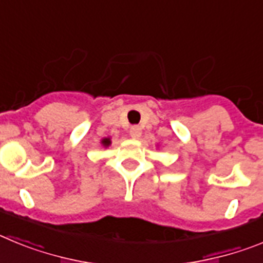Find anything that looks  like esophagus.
<instances>
[{
	"mask_svg": "<svg viewBox=\"0 0 263 263\" xmlns=\"http://www.w3.org/2000/svg\"><path fill=\"white\" fill-rule=\"evenodd\" d=\"M129 134L132 138L137 139L141 137V134H142V129H141V126H137V125L136 126H132L129 130Z\"/></svg>",
	"mask_w": 263,
	"mask_h": 263,
	"instance_id": "obj_1",
	"label": "esophagus"
}]
</instances>
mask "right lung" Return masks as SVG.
I'll return each instance as SVG.
<instances>
[{
	"label": "right lung",
	"mask_w": 263,
	"mask_h": 263,
	"mask_svg": "<svg viewBox=\"0 0 263 263\" xmlns=\"http://www.w3.org/2000/svg\"><path fill=\"white\" fill-rule=\"evenodd\" d=\"M110 143H111L110 138H103V139H101V145H103L104 147H109V146H110Z\"/></svg>",
	"instance_id": "right-lung-1"
}]
</instances>
